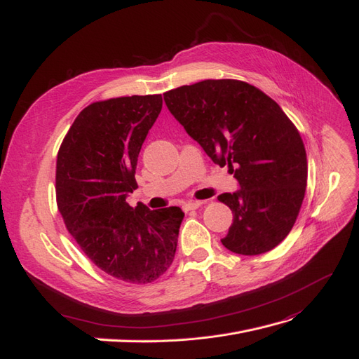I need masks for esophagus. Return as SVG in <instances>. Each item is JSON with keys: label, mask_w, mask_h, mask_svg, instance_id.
Listing matches in <instances>:
<instances>
[{"label": "esophagus", "mask_w": 359, "mask_h": 359, "mask_svg": "<svg viewBox=\"0 0 359 359\" xmlns=\"http://www.w3.org/2000/svg\"><path fill=\"white\" fill-rule=\"evenodd\" d=\"M204 203L203 201H189V203H184L183 204V210L184 212H189V210H196L198 207H201Z\"/></svg>", "instance_id": "obj_1"}]
</instances>
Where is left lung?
<instances>
[{"mask_svg":"<svg viewBox=\"0 0 359 359\" xmlns=\"http://www.w3.org/2000/svg\"><path fill=\"white\" fill-rule=\"evenodd\" d=\"M187 133L215 164L233 172L240 191L217 200L233 212L222 245L238 255L274 249L292 229L307 187V156L279 104L234 79L203 80L164 94Z\"/></svg>","mask_w":359,"mask_h":359,"instance_id":"obj_1","label":"left lung"}]
</instances>
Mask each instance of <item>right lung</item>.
Returning a JSON list of instances; mask_svg holds the SVG:
<instances>
[{"instance_id":"right-lung-1","label":"right lung","mask_w":359,"mask_h":359,"mask_svg":"<svg viewBox=\"0 0 359 359\" xmlns=\"http://www.w3.org/2000/svg\"><path fill=\"white\" fill-rule=\"evenodd\" d=\"M163 97L133 95L89 104L73 122L56 158V203L68 233L100 270L144 285L176 255L184 213L179 207H131L135 167Z\"/></svg>"}]
</instances>
